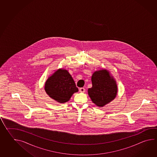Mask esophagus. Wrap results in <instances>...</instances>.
I'll use <instances>...</instances> for the list:
<instances>
[{
    "mask_svg": "<svg viewBox=\"0 0 157 157\" xmlns=\"http://www.w3.org/2000/svg\"><path fill=\"white\" fill-rule=\"evenodd\" d=\"M85 91H86V90L84 88H80L79 89V92L81 93H84V92H85Z\"/></svg>",
    "mask_w": 157,
    "mask_h": 157,
    "instance_id": "esophagus-1",
    "label": "esophagus"
}]
</instances>
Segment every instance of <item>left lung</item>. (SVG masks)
Returning a JSON list of instances; mask_svg holds the SVG:
<instances>
[{
  "label": "left lung",
  "mask_w": 157,
  "mask_h": 157,
  "mask_svg": "<svg viewBox=\"0 0 157 157\" xmlns=\"http://www.w3.org/2000/svg\"><path fill=\"white\" fill-rule=\"evenodd\" d=\"M91 80L92 86L88 90V93L96 106L102 107L115 98L118 92L117 85L108 70L95 71Z\"/></svg>",
  "instance_id": "8db88e82"
}]
</instances>
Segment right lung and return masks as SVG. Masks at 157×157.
<instances>
[{
	"instance_id": "obj_1",
	"label": "right lung",
	"mask_w": 157,
	"mask_h": 157,
	"mask_svg": "<svg viewBox=\"0 0 157 157\" xmlns=\"http://www.w3.org/2000/svg\"><path fill=\"white\" fill-rule=\"evenodd\" d=\"M45 90L52 99L60 103L69 101L74 93L78 92L73 79L68 71L59 69L48 77Z\"/></svg>"
}]
</instances>
